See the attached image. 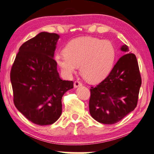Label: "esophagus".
<instances>
[{
  "label": "esophagus",
  "instance_id": "obj_1",
  "mask_svg": "<svg viewBox=\"0 0 154 154\" xmlns=\"http://www.w3.org/2000/svg\"><path fill=\"white\" fill-rule=\"evenodd\" d=\"M82 86V84L79 81H75L74 83V88H78V87L79 86Z\"/></svg>",
  "mask_w": 154,
  "mask_h": 154
}]
</instances>
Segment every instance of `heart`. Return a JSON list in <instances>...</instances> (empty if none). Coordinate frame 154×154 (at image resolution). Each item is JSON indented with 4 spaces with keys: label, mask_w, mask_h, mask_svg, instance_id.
<instances>
[{
    "label": "heart",
    "mask_w": 154,
    "mask_h": 154,
    "mask_svg": "<svg viewBox=\"0 0 154 154\" xmlns=\"http://www.w3.org/2000/svg\"><path fill=\"white\" fill-rule=\"evenodd\" d=\"M55 56L56 64L66 77L72 76L79 65L81 74L90 82L105 78L112 68L115 49L111 42L92 37H78Z\"/></svg>",
    "instance_id": "b5f03b06"
}]
</instances>
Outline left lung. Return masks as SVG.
<instances>
[{
    "label": "left lung",
    "mask_w": 154,
    "mask_h": 154,
    "mask_svg": "<svg viewBox=\"0 0 154 154\" xmlns=\"http://www.w3.org/2000/svg\"><path fill=\"white\" fill-rule=\"evenodd\" d=\"M121 50L126 52L116 63L105 79L91 87L89 111L92 117L103 124H115L137 106L141 78L135 54L128 53L126 45Z\"/></svg>",
    "instance_id": "left-lung-1"
}]
</instances>
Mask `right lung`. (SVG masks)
Returning a JSON list of instances; mask_svg holds the SVG:
<instances>
[{"mask_svg": "<svg viewBox=\"0 0 154 154\" xmlns=\"http://www.w3.org/2000/svg\"><path fill=\"white\" fill-rule=\"evenodd\" d=\"M56 33L42 32L20 47L11 70L13 101L28 120L39 125H51L62 115L63 95L73 88L62 80L54 59Z\"/></svg>", "mask_w": 154, "mask_h": 154, "instance_id": "1", "label": "right lung"}]
</instances>
